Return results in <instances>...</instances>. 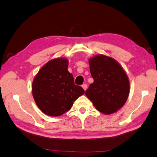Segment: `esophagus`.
Instances as JSON below:
<instances>
[{
	"label": "esophagus",
	"instance_id": "obj_1",
	"mask_svg": "<svg viewBox=\"0 0 157 157\" xmlns=\"http://www.w3.org/2000/svg\"><path fill=\"white\" fill-rule=\"evenodd\" d=\"M82 88H83V89H84V91L86 90V89H87V84H83V85H82Z\"/></svg>",
	"mask_w": 157,
	"mask_h": 157
}]
</instances>
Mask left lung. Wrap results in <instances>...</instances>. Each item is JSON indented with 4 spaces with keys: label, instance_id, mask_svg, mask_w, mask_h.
Returning <instances> with one entry per match:
<instances>
[{
    "label": "left lung",
    "instance_id": "8db88e82",
    "mask_svg": "<svg viewBox=\"0 0 157 157\" xmlns=\"http://www.w3.org/2000/svg\"><path fill=\"white\" fill-rule=\"evenodd\" d=\"M89 65L94 82L86 95L99 112L106 115L116 112L129 94L130 84L125 71L115 59L103 54L89 58Z\"/></svg>",
    "mask_w": 157,
    "mask_h": 157
}]
</instances>
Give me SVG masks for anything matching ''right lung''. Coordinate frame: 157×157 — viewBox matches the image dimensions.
Here are the masks:
<instances>
[{"label": "right lung", "mask_w": 157, "mask_h": 157, "mask_svg": "<svg viewBox=\"0 0 157 157\" xmlns=\"http://www.w3.org/2000/svg\"><path fill=\"white\" fill-rule=\"evenodd\" d=\"M68 64L65 58L52 59L40 69L33 79L34 100L46 115L64 114L84 93L81 86L75 85L73 75L68 71Z\"/></svg>", "instance_id": "obj_1"}]
</instances>
